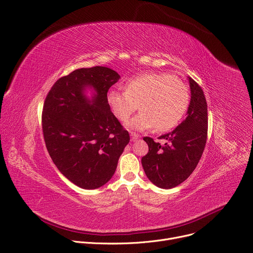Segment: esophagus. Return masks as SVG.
<instances>
[{
	"instance_id": "obj_1",
	"label": "esophagus",
	"mask_w": 253,
	"mask_h": 253,
	"mask_svg": "<svg viewBox=\"0 0 253 253\" xmlns=\"http://www.w3.org/2000/svg\"><path fill=\"white\" fill-rule=\"evenodd\" d=\"M140 138V135H138V133H135V132H130V140L131 141H136Z\"/></svg>"
}]
</instances>
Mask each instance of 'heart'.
Masks as SVG:
<instances>
[{
	"label": "heart",
	"mask_w": 253,
	"mask_h": 253,
	"mask_svg": "<svg viewBox=\"0 0 253 253\" xmlns=\"http://www.w3.org/2000/svg\"><path fill=\"white\" fill-rule=\"evenodd\" d=\"M190 101L185 84L169 73H145L128 80L126 91H110L107 102L118 120L125 122L139 109L142 110L127 123L135 129H148L156 126L167 131L180 124Z\"/></svg>",
	"instance_id": "obj_1"
}]
</instances>
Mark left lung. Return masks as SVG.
Listing matches in <instances>:
<instances>
[{"mask_svg": "<svg viewBox=\"0 0 253 253\" xmlns=\"http://www.w3.org/2000/svg\"><path fill=\"white\" fill-rule=\"evenodd\" d=\"M191 101L188 116L171 132L159 139L165 145L154 142L150 137L143 140L149 151L142 157L144 171L155 186L171 189L182 184L197 167L204 151L207 139V103L200 85L191 78Z\"/></svg>", "mask_w": 253, "mask_h": 253, "instance_id": "left-lung-1", "label": "left lung"}]
</instances>
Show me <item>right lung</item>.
Listing matches in <instances>:
<instances>
[{
  "label": "right lung",
  "instance_id": "obj_1",
  "mask_svg": "<svg viewBox=\"0 0 253 253\" xmlns=\"http://www.w3.org/2000/svg\"><path fill=\"white\" fill-rule=\"evenodd\" d=\"M120 79L108 67L80 68L59 79L44 100L42 126L47 150L57 169L80 188L105 185L129 142L107 102L108 90ZM86 87L95 91L92 99L84 95Z\"/></svg>",
  "mask_w": 253,
  "mask_h": 253
}]
</instances>
